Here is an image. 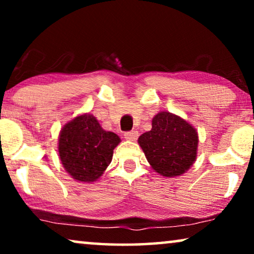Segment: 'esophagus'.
Returning a JSON list of instances; mask_svg holds the SVG:
<instances>
[{
  "label": "esophagus",
  "instance_id": "esophagus-1",
  "mask_svg": "<svg viewBox=\"0 0 254 254\" xmlns=\"http://www.w3.org/2000/svg\"><path fill=\"white\" fill-rule=\"evenodd\" d=\"M138 136V133L137 130H131V131H127V133H125V138H126L127 141H135Z\"/></svg>",
  "mask_w": 254,
  "mask_h": 254
}]
</instances>
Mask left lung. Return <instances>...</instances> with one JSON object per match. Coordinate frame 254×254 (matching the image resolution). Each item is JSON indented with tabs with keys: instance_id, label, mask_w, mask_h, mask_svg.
<instances>
[{
	"instance_id": "left-lung-1",
	"label": "left lung",
	"mask_w": 254,
	"mask_h": 254,
	"mask_svg": "<svg viewBox=\"0 0 254 254\" xmlns=\"http://www.w3.org/2000/svg\"><path fill=\"white\" fill-rule=\"evenodd\" d=\"M151 130L137 143L155 172L166 178L182 176L196 161L199 134L195 127L177 114L162 111L152 118Z\"/></svg>"
}]
</instances>
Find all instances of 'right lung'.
<instances>
[{"mask_svg":"<svg viewBox=\"0 0 254 254\" xmlns=\"http://www.w3.org/2000/svg\"><path fill=\"white\" fill-rule=\"evenodd\" d=\"M120 142L116 133L103 129L93 114L81 113L61 128L59 158L72 179L91 184L106 171Z\"/></svg>","mask_w":254,"mask_h":254,"instance_id":"right-lung-1","label":"right lung"}]
</instances>
